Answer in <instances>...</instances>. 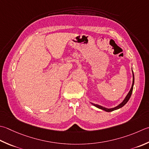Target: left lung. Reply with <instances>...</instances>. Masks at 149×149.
I'll return each instance as SVG.
<instances>
[{"label": "left lung", "instance_id": "8db88e82", "mask_svg": "<svg viewBox=\"0 0 149 149\" xmlns=\"http://www.w3.org/2000/svg\"><path fill=\"white\" fill-rule=\"evenodd\" d=\"M132 74H133V81H132V87H131V88H130V90L129 92L128 93V94L127 95L126 97H125V100L123 101V102H122V103H121L120 104H119V105H118L117 107H114V108H112V109H107V108H105V107H102V106L98 105V104H94V103H92V104H93V105L95 106V107L98 108V109H101V110H104V111H106V112H112V111H113V110H118V109H120V108L123 107L125 105V104L127 103L128 101L129 100V99H130V96H131V95H132V90H133L134 84V75L133 71H132Z\"/></svg>", "mask_w": 149, "mask_h": 149}]
</instances>
